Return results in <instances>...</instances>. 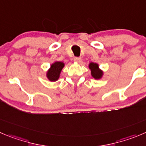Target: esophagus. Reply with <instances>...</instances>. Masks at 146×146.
<instances>
[{
  "label": "esophagus",
  "mask_w": 146,
  "mask_h": 146,
  "mask_svg": "<svg viewBox=\"0 0 146 146\" xmlns=\"http://www.w3.org/2000/svg\"><path fill=\"white\" fill-rule=\"evenodd\" d=\"M74 62H77V63H81V58H78V57H76V58H74Z\"/></svg>",
  "instance_id": "obj_1"
}]
</instances>
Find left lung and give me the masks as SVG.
Returning a JSON list of instances; mask_svg holds the SVG:
<instances>
[{
  "label": "left lung",
  "instance_id": "obj_1",
  "mask_svg": "<svg viewBox=\"0 0 146 146\" xmlns=\"http://www.w3.org/2000/svg\"><path fill=\"white\" fill-rule=\"evenodd\" d=\"M88 68L91 70V75L94 79H101L103 75H104L103 70L99 68V64L96 63V62H90L89 65H88Z\"/></svg>",
  "mask_w": 146,
  "mask_h": 146
}]
</instances>
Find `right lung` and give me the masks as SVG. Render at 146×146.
<instances>
[{"mask_svg": "<svg viewBox=\"0 0 146 146\" xmlns=\"http://www.w3.org/2000/svg\"><path fill=\"white\" fill-rule=\"evenodd\" d=\"M65 66V63L61 61H55L51 64L50 68L46 73V77L51 82H54L59 79L61 71Z\"/></svg>", "mask_w": 146, "mask_h": 146, "instance_id": "right-lung-1", "label": "right lung"}]
</instances>
